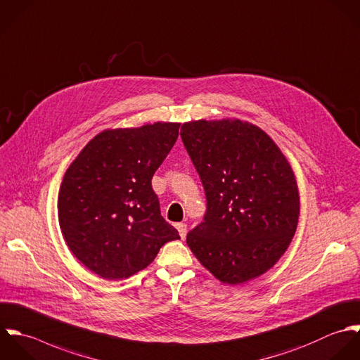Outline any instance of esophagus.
Wrapping results in <instances>:
<instances>
[{"label": "esophagus", "mask_w": 360, "mask_h": 360, "mask_svg": "<svg viewBox=\"0 0 360 360\" xmlns=\"http://www.w3.org/2000/svg\"><path fill=\"white\" fill-rule=\"evenodd\" d=\"M176 228H177L180 236H181V239H184L186 235H187V225H186V224H177Z\"/></svg>", "instance_id": "34e87169"}]
</instances>
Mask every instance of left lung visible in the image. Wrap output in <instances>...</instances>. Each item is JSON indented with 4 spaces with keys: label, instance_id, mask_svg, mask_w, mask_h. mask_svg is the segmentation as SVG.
<instances>
[{
    "label": "left lung",
    "instance_id": "8db88e82",
    "mask_svg": "<svg viewBox=\"0 0 360 360\" xmlns=\"http://www.w3.org/2000/svg\"><path fill=\"white\" fill-rule=\"evenodd\" d=\"M181 129L207 197L188 247L221 282L262 275L297 228L300 200L290 165L261 128L245 121H190Z\"/></svg>",
    "mask_w": 360,
    "mask_h": 360
}]
</instances>
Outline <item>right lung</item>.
<instances>
[{"mask_svg":"<svg viewBox=\"0 0 360 360\" xmlns=\"http://www.w3.org/2000/svg\"><path fill=\"white\" fill-rule=\"evenodd\" d=\"M179 122L106 129L67 169L58 222L74 255L105 279L146 268L160 247L180 239L160 215L152 177L179 136Z\"/></svg>","mask_w":360,"mask_h":360,"instance_id":"add662e5","label":"right lung"}]
</instances>
